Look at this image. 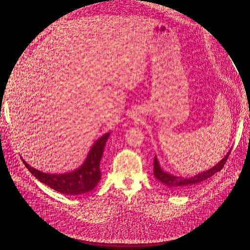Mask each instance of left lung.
<instances>
[{
  "label": "left lung",
  "instance_id": "left-lung-1",
  "mask_svg": "<svg viewBox=\"0 0 250 250\" xmlns=\"http://www.w3.org/2000/svg\"><path fill=\"white\" fill-rule=\"evenodd\" d=\"M230 152L231 150H229V152L227 153L226 157L222 159L220 162L217 163L215 167L209 168L208 171L202 172L191 177H178V176H174V175L163 172L160 166H159L158 159L155 158V160H153V174H155V177L159 180V182H161L163 185H166L167 188H171L173 191H177V192H182V191L185 192V191L193 188L194 186L205 182L206 179L210 178L217 172L221 171V168L225 167L228 158L230 156Z\"/></svg>",
  "mask_w": 250,
  "mask_h": 250
}]
</instances>
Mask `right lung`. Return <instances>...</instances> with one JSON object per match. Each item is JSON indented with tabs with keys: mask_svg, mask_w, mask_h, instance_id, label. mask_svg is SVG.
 Returning <instances> with one entry per match:
<instances>
[{
	"mask_svg": "<svg viewBox=\"0 0 250 250\" xmlns=\"http://www.w3.org/2000/svg\"><path fill=\"white\" fill-rule=\"evenodd\" d=\"M109 136V133L104 134L94 143L90 149L86 161L76 171L66 174H47L31 167L23 161L25 167L41 183H43L58 192L66 195H76L89 192L95 188L101 179L100 162L103 150Z\"/></svg>",
	"mask_w": 250,
	"mask_h": 250,
	"instance_id": "add662e5",
	"label": "right lung"
}]
</instances>
